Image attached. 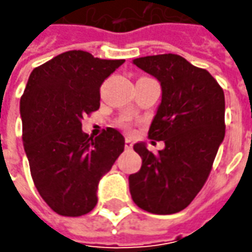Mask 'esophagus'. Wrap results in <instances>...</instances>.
Returning <instances> with one entry per match:
<instances>
[{"mask_svg":"<svg viewBox=\"0 0 252 252\" xmlns=\"http://www.w3.org/2000/svg\"><path fill=\"white\" fill-rule=\"evenodd\" d=\"M125 147H126L127 150H130L131 147H133V143H131V140L129 139V137H127L126 140H125Z\"/></svg>","mask_w":252,"mask_h":252,"instance_id":"esophagus-1","label":"esophagus"}]
</instances>
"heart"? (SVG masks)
Segmentation results:
<instances>
[{
  "label": "heart",
  "instance_id": "heart-1",
  "mask_svg": "<svg viewBox=\"0 0 252 252\" xmlns=\"http://www.w3.org/2000/svg\"><path fill=\"white\" fill-rule=\"evenodd\" d=\"M121 123L123 125V126H127V125H129V122H127V118H123V119L121 121Z\"/></svg>",
  "mask_w": 252,
  "mask_h": 252
}]
</instances>
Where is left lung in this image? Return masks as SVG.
I'll return each instance as SVG.
<instances>
[{
	"mask_svg": "<svg viewBox=\"0 0 252 252\" xmlns=\"http://www.w3.org/2000/svg\"><path fill=\"white\" fill-rule=\"evenodd\" d=\"M133 64L161 85L149 137L165 147L153 154L143 141L133 146L143 162L129 177L131 199L146 212L172 215L187 208L208 179L224 139V92L209 71L178 54L139 57Z\"/></svg>",
	"mask_w": 252,
	"mask_h": 252,
	"instance_id": "left-lung-1",
	"label": "left lung"
}]
</instances>
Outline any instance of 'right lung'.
<instances>
[{"instance_id": "obj_1", "label": "right lung", "mask_w": 252, "mask_h": 252, "mask_svg": "<svg viewBox=\"0 0 252 252\" xmlns=\"http://www.w3.org/2000/svg\"><path fill=\"white\" fill-rule=\"evenodd\" d=\"M125 60L71 50L36 67L21 98L24 149L34 187L62 216H83L98 202V185L125 150V137L108 127L83 131L84 115L99 108L102 83Z\"/></svg>"}]
</instances>
